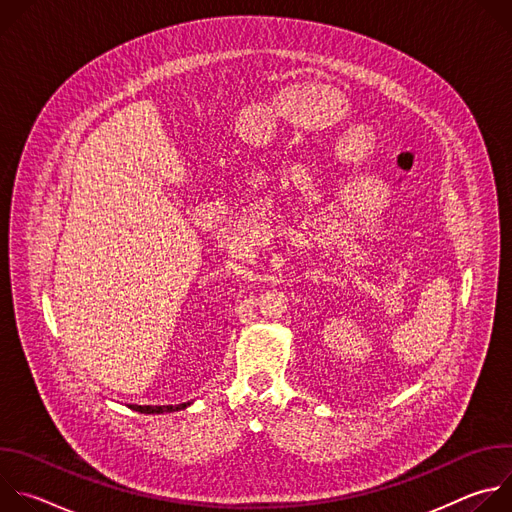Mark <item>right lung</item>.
I'll return each mask as SVG.
<instances>
[{"label": "right lung", "mask_w": 512, "mask_h": 512, "mask_svg": "<svg viewBox=\"0 0 512 512\" xmlns=\"http://www.w3.org/2000/svg\"><path fill=\"white\" fill-rule=\"evenodd\" d=\"M190 403H182V405H156V407H150V405H129L133 411H139V413H164V411H178V409H184L188 407Z\"/></svg>", "instance_id": "obj_1"}]
</instances>
